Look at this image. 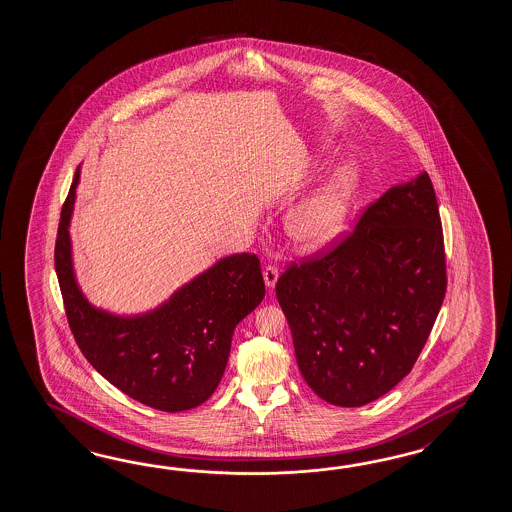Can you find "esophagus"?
Returning <instances> with one entry per match:
<instances>
[{
    "mask_svg": "<svg viewBox=\"0 0 512 512\" xmlns=\"http://www.w3.org/2000/svg\"><path fill=\"white\" fill-rule=\"evenodd\" d=\"M263 280H265L267 289H272V287L276 285V280H278V269H276L274 265H267V267L263 269Z\"/></svg>",
    "mask_w": 512,
    "mask_h": 512,
    "instance_id": "34e87169",
    "label": "esophagus"
}]
</instances>
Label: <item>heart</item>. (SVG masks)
<instances>
[{
	"mask_svg": "<svg viewBox=\"0 0 512 512\" xmlns=\"http://www.w3.org/2000/svg\"><path fill=\"white\" fill-rule=\"evenodd\" d=\"M357 181V170L344 164L294 208L287 219V232L296 247L320 251L337 240L346 227Z\"/></svg>",
	"mask_w": 512,
	"mask_h": 512,
	"instance_id": "1",
	"label": "heart"
}]
</instances>
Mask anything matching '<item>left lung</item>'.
<instances>
[{
    "instance_id": "8db88e82",
    "label": "left lung",
    "mask_w": 512,
    "mask_h": 512,
    "mask_svg": "<svg viewBox=\"0 0 512 512\" xmlns=\"http://www.w3.org/2000/svg\"><path fill=\"white\" fill-rule=\"evenodd\" d=\"M446 293L443 227L428 174L393 186L353 230L294 260L276 282L309 388L362 406L414 368Z\"/></svg>"
}]
</instances>
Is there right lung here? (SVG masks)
Segmentation results:
<instances>
[{
	"label": "right lung",
	"mask_w": 512,
	"mask_h": 512,
	"mask_svg": "<svg viewBox=\"0 0 512 512\" xmlns=\"http://www.w3.org/2000/svg\"><path fill=\"white\" fill-rule=\"evenodd\" d=\"M78 172L60 212L55 267L67 324L87 362L120 392L161 412L205 403L227 368L232 333L265 296L260 258L232 254L185 285L150 315L97 311L78 291L67 225Z\"/></svg>",
	"instance_id": "1"
}]
</instances>
